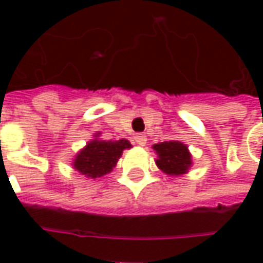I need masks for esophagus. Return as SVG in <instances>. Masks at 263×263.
Here are the masks:
<instances>
[{
    "mask_svg": "<svg viewBox=\"0 0 263 263\" xmlns=\"http://www.w3.org/2000/svg\"><path fill=\"white\" fill-rule=\"evenodd\" d=\"M134 141L137 145L139 146H145V143H146V135L145 134H137L135 137H134Z\"/></svg>",
    "mask_w": 263,
    "mask_h": 263,
    "instance_id": "esophagus-1",
    "label": "esophagus"
}]
</instances>
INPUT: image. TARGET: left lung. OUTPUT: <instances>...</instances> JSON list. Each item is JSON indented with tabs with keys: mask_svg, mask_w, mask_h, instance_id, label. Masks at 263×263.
Listing matches in <instances>:
<instances>
[{
	"mask_svg": "<svg viewBox=\"0 0 263 263\" xmlns=\"http://www.w3.org/2000/svg\"><path fill=\"white\" fill-rule=\"evenodd\" d=\"M158 159L156 165L160 171L171 176H180L187 173L192 166V155L187 145L179 141H166L154 145Z\"/></svg>",
	"mask_w": 263,
	"mask_h": 263,
	"instance_id": "obj_1",
	"label": "left lung"
}]
</instances>
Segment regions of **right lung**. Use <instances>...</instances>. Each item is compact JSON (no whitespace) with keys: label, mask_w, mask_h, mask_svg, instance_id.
Wrapping results in <instances>:
<instances>
[{"label":"right lung","mask_w":263,"mask_h":263,"mask_svg":"<svg viewBox=\"0 0 263 263\" xmlns=\"http://www.w3.org/2000/svg\"><path fill=\"white\" fill-rule=\"evenodd\" d=\"M98 137L100 134H96L94 139L87 143L73 160V167L76 171L91 179L109 173L121 158L122 151L131 148L128 139L104 141Z\"/></svg>","instance_id":"1"}]
</instances>
